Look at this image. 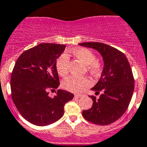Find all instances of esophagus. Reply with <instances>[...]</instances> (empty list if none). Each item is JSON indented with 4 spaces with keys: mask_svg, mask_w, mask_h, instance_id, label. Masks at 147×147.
I'll use <instances>...</instances> for the list:
<instances>
[{
    "mask_svg": "<svg viewBox=\"0 0 147 147\" xmlns=\"http://www.w3.org/2000/svg\"><path fill=\"white\" fill-rule=\"evenodd\" d=\"M82 96L83 95H81V94H76V95H75V98H81Z\"/></svg>",
    "mask_w": 147,
    "mask_h": 147,
    "instance_id": "34e87169",
    "label": "esophagus"
}]
</instances>
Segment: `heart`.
<instances>
[{
	"label": "heart",
	"mask_w": 147,
	"mask_h": 147,
	"mask_svg": "<svg viewBox=\"0 0 147 147\" xmlns=\"http://www.w3.org/2000/svg\"><path fill=\"white\" fill-rule=\"evenodd\" d=\"M75 57L86 65V69L92 75H97L101 71L102 63L98 59H95V54L90 49L86 48H78L72 51ZM68 55L63 53L59 56L56 61L55 66L59 75L63 77L69 72ZM92 81L86 76L78 77L75 75H70L65 78L62 82V86L65 89L72 92H81L91 86Z\"/></svg>",
	"instance_id": "obj_1"
}]
</instances>
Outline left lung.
I'll return each instance as SVG.
<instances>
[{"label": "left lung", "mask_w": 147, "mask_h": 147, "mask_svg": "<svg viewBox=\"0 0 147 147\" xmlns=\"http://www.w3.org/2000/svg\"><path fill=\"white\" fill-rule=\"evenodd\" d=\"M80 46L92 48L103 57L104 66L100 80L92 90L95 95L89 96L93 104L82 115L86 121L97 125H109L121 116L128 108L134 91L132 69L123 52L105 43L86 42Z\"/></svg>", "instance_id": "1"}]
</instances>
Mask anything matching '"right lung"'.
Masks as SVG:
<instances>
[{
	"mask_svg": "<svg viewBox=\"0 0 147 147\" xmlns=\"http://www.w3.org/2000/svg\"><path fill=\"white\" fill-rule=\"evenodd\" d=\"M66 46L40 43L24 51L18 58L11 75L12 98L20 114L36 126H47L59 120L65 104L73 98L69 92L58 89L54 98L49 96L60 84L56 60Z\"/></svg>",
	"mask_w": 147,
	"mask_h": 147,
	"instance_id": "obj_1",
	"label": "right lung"
}]
</instances>
